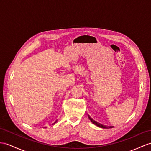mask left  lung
I'll list each match as a JSON object with an SVG mask.
<instances>
[{
	"instance_id": "left-lung-1",
	"label": "left lung",
	"mask_w": 151,
	"mask_h": 151,
	"mask_svg": "<svg viewBox=\"0 0 151 151\" xmlns=\"http://www.w3.org/2000/svg\"><path fill=\"white\" fill-rule=\"evenodd\" d=\"M89 118H90V117H89ZM90 119H91V122H92V121H93V120H92V119H90ZM93 123H95V124H96V125H97V126H99V127H102V128H108V127H106V126H102V125H101V124H98L97 122H95V121H93Z\"/></svg>"
}]
</instances>
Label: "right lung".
<instances>
[{
  "label": "right lung",
  "instance_id": "1",
  "mask_svg": "<svg viewBox=\"0 0 151 151\" xmlns=\"http://www.w3.org/2000/svg\"><path fill=\"white\" fill-rule=\"evenodd\" d=\"M56 121H57V120H56ZM56 122H54V123H56Z\"/></svg>",
  "mask_w": 151,
  "mask_h": 151
}]
</instances>
